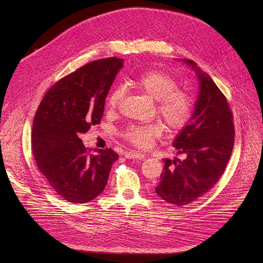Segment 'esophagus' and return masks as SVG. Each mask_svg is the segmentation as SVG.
Masks as SVG:
<instances>
[{
	"instance_id": "esophagus-1",
	"label": "esophagus",
	"mask_w": 263,
	"mask_h": 263,
	"mask_svg": "<svg viewBox=\"0 0 263 263\" xmlns=\"http://www.w3.org/2000/svg\"><path fill=\"white\" fill-rule=\"evenodd\" d=\"M124 156L126 157V158H129V159H134V158H144V154H142V153H140V152H137V151H129V152H125L124 153Z\"/></svg>"
}]
</instances>
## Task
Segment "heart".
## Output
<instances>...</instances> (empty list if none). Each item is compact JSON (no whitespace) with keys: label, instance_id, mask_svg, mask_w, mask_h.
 <instances>
[{"label":"heart","instance_id":"b5f03b06","mask_svg":"<svg viewBox=\"0 0 263 263\" xmlns=\"http://www.w3.org/2000/svg\"><path fill=\"white\" fill-rule=\"evenodd\" d=\"M131 83L156 100L158 115L171 129H182L191 121L195 107L194 98L190 91L178 87V79L173 74L160 69H149L137 74ZM123 92L122 87H117L110 92L107 99V107L110 110L118 108ZM164 127L159 122L134 124L129 126L123 135L130 143L147 148L161 136Z\"/></svg>","mask_w":263,"mask_h":263}]
</instances>
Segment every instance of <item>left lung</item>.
Returning <instances> with one entry per match:
<instances>
[{
    "mask_svg": "<svg viewBox=\"0 0 263 263\" xmlns=\"http://www.w3.org/2000/svg\"><path fill=\"white\" fill-rule=\"evenodd\" d=\"M200 92L194 115L173 145L186 158L164 159L161 181L155 189L162 200L184 206L208 193L226 168L234 144L233 116L228 101L213 80L191 59Z\"/></svg>",
    "mask_w": 263,
    "mask_h": 263,
    "instance_id": "8db88e82",
    "label": "left lung"
}]
</instances>
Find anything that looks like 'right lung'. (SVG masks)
<instances>
[{"label":"right lung","instance_id":"1","mask_svg":"<svg viewBox=\"0 0 263 263\" xmlns=\"http://www.w3.org/2000/svg\"><path fill=\"white\" fill-rule=\"evenodd\" d=\"M124 59L91 61L55 83L45 95L33 121L32 151L41 173L64 200L82 204L104 191L119 155L112 148L84 146L80 133L98 125L105 100Z\"/></svg>","mask_w":263,"mask_h":263}]
</instances>
